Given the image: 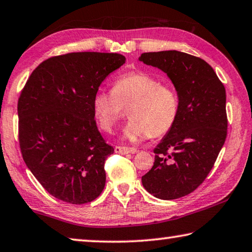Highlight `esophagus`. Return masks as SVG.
Wrapping results in <instances>:
<instances>
[{
	"mask_svg": "<svg viewBox=\"0 0 252 252\" xmlns=\"http://www.w3.org/2000/svg\"><path fill=\"white\" fill-rule=\"evenodd\" d=\"M115 153H118V154H134V153H136V148L125 147V146H116V147H115Z\"/></svg>",
	"mask_w": 252,
	"mask_h": 252,
	"instance_id": "34e87169",
	"label": "esophagus"
}]
</instances>
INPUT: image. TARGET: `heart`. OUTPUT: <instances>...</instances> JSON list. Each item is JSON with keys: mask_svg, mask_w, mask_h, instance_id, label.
Segmentation results:
<instances>
[{"mask_svg": "<svg viewBox=\"0 0 252 252\" xmlns=\"http://www.w3.org/2000/svg\"><path fill=\"white\" fill-rule=\"evenodd\" d=\"M127 107L130 121L124 136L137 142L167 134L179 118L181 101L174 86L146 71L123 73L114 80L111 92L94 94V117L106 133L113 131Z\"/></svg>", "mask_w": 252, "mask_h": 252, "instance_id": "heart-1", "label": "heart"}]
</instances>
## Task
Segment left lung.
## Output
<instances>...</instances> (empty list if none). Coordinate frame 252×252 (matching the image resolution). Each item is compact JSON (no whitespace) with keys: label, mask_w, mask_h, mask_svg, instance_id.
I'll use <instances>...</instances> for the list:
<instances>
[{"label":"left lung","mask_w":252,"mask_h":252,"mask_svg":"<svg viewBox=\"0 0 252 252\" xmlns=\"http://www.w3.org/2000/svg\"><path fill=\"white\" fill-rule=\"evenodd\" d=\"M139 60L166 73L181 101L179 118L154 148V165L142 183L158 199H179L202 184L225 142V88L211 65L188 53L145 52Z\"/></svg>","instance_id":"8db88e82"}]
</instances>
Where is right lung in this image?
Listing matches in <instances>:
<instances>
[{"label": "right lung", "instance_id": "1", "mask_svg": "<svg viewBox=\"0 0 252 252\" xmlns=\"http://www.w3.org/2000/svg\"><path fill=\"white\" fill-rule=\"evenodd\" d=\"M119 53L72 52L49 58L29 77L18 101L22 158L52 196L84 204L100 195L105 160L114 153L97 128L93 98L125 63Z\"/></svg>", "mask_w": 252, "mask_h": 252}]
</instances>
